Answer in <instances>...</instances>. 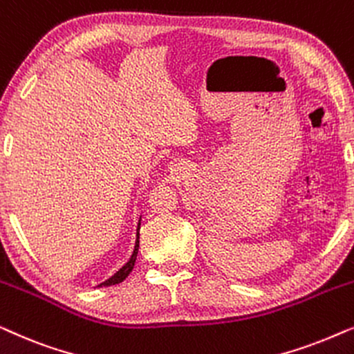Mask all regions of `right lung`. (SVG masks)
<instances>
[{
	"label": "right lung",
	"mask_w": 354,
	"mask_h": 354,
	"mask_svg": "<svg viewBox=\"0 0 354 354\" xmlns=\"http://www.w3.org/2000/svg\"><path fill=\"white\" fill-rule=\"evenodd\" d=\"M138 230H140V224H138V229H137V241H135V250H133V253H132V256H130V259H129V263L125 264V266H122V269H119L118 272H115L113 277H109L108 280H106V282H103V283H100L98 287H109V285H115V283H120V282H124L125 280V277H127V275L132 272V269H133V266H135V261H137V254H138V246H140V241H138V239H140V234H138Z\"/></svg>",
	"instance_id": "right-lung-1"
}]
</instances>
